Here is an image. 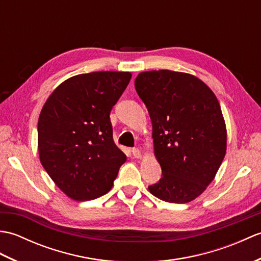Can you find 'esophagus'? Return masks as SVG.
Returning a JSON list of instances; mask_svg holds the SVG:
<instances>
[{"instance_id": "obj_1", "label": "esophagus", "mask_w": 261, "mask_h": 261, "mask_svg": "<svg viewBox=\"0 0 261 261\" xmlns=\"http://www.w3.org/2000/svg\"><path fill=\"white\" fill-rule=\"evenodd\" d=\"M131 152H132V156H134L135 158H140L141 157V151L138 148H132Z\"/></svg>"}]
</instances>
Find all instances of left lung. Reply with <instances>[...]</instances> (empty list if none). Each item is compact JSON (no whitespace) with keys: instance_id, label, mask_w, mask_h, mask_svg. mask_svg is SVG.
Returning a JSON list of instances; mask_svg holds the SVG:
<instances>
[{"instance_id":"8db88e82","label":"left lung","mask_w":261,"mask_h":261,"mask_svg":"<svg viewBox=\"0 0 261 261\" xmlns=\"http://www.w3.org/2000/svg\"><path fill=\"white\" fill-rule=\"evenodd\" d=\"M135 86L150 115L163 173L149 192L165 202H191L214 179L225 156L218 98L197 77L167 69L140 73Z\"/></svg>"}]
</instances>
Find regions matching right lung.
Masks as SVG:
<instances>
[{"label": "right lung", "mask_w": 261, "mask_h": 261, "mask_svg": "<svg viewBox=\"0 0 261 261\" xmlns=\"http://www.w3.org/2000/svg\"><path fill=\"white\" fill-rule=\"evenodd\" d=\"M130 80L124 71L76 75L43 105L38 121L40 162L70 198L90 201L107 194L125 163L113 140L110 113Z\"/></svg>", "instance_id": "obj_1"}]
</instances>
